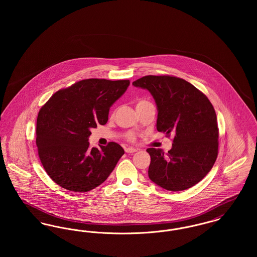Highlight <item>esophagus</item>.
<instances>
[{"label": "esophagus", "instance_id": "esophagus-1", "mask_svg": "<svg viewBox=\"0 0 257 257\" xmlns=\"http://www.w3.org/2000/svg\"><path fill=\"white\" fill-rule=\"evenodd\" d=\"M136 151H138L137 148H133V147H127V148H125V152H127V153H134Z\"/></svg>", "mask_w": 257, "mask_h": 257}]
</instances>
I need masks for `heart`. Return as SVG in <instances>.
Segmentation results:
<instances>
[{
	"mask_svg": "<svg viewBox=\"0 0 257 257\" xmlns=\"http://www.w3.org/2000/svg\"><path fill=\"white\" fill-rule=\"evenodd\" d=\"M145 103H147V101H146V100H140V101H138V103H137V107H138V106H140V105H143V104H145ZM135 139H136L135 135H127V140H129L130 142H134Z\"/></svg>",
	"mask_w": 257,
	"mask_h": 257,
	"instance_id": "heart-1",
	"label": "heart"
}]
</instances>
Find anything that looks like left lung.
Segmentation results:
<instances>
[{
	"label": "left lung",
	"mask_w": 257,
	"mask_h": 257,
	"mask_svg": "<svg viewBox=\"0 0 257 257\" xmlns=\"http://www.w3.org/2000/svg\"><path fill=\"white\" fill-rule=\"evenodd\" d=\"M147 88L158 108L157 130L174 135L172 148H147L148 176L163 189L178 192L202 180L218 157L217 115L207 96L181 78L148 75L133 82Z\"/></svg>",
	"instance_id": "obj_1"
}]
</instances>
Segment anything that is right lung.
I'll return each mask as SVG.
<instances>
[{"label": "right lung", "instance_id": "right-lung-1", "mask_svg": "<svg viewBox=\"0 0 257 257\" xmlns=\"http://www.w3.org/2000/svg\"><path fill=\"white\" fill-rule=\"evenodd\" d=\"M130 85L129 80L86 79L61 88L41 107L37 147L50 178L68 191L86 193L103 183L124 154L110 142L89 147L90 129L108 121L110 107Z\"/></svg>", "mask_w": 257, "mask_h": 257}]
</instances>
